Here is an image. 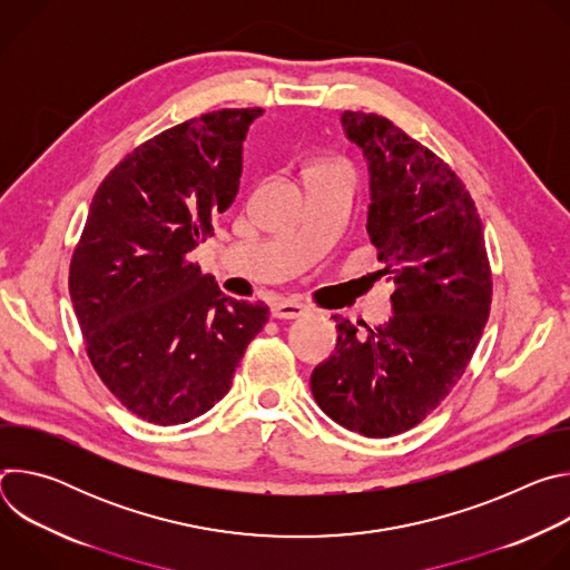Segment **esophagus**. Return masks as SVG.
Wrapping results in <instances>:
<instances>
[{
  "mask_svg": "<svg viewBox=\"0 0 570 570\" xmlns=\"http://www.w3.org/2000/svg\"><path fill=\"white\" fill-rule=\"evenodd\" d=\"M271 311H273V317L295 320V317H302L306 313V306L299 304V302H293V299H279L271 306Z\"/></svg>",
  "mask_w": 570,
  "mask_h": 570,
  "instance_id": "1",
  "label": "esophagus"
}]
</instances>
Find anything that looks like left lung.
I'll use <instances>...</instances> for the list:
<instances>
[{"instance_id":"1","label":"left lung","mask_w":570,"mask_h":570,"mask_svg":"<svg viewBox=\"0 0 570 570\" xmlns=\"http://www.w3.org/2000/svg\"><path fill=\"white\" fill-rule=\"evenodd\" d=\"M367 159V234L376 279L394 284L387 322L358 334L334 315L336 352L311 374L324 415L365 438L420 424L464 374L492 304V273L475 205L449 165L390 119L343 112ZM363 324V322H358Z\"/></svg>"}]
</instances>
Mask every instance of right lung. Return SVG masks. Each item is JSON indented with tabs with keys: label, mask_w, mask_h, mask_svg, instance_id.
<instances>
[{
	"label": "right lung",
	"mask_w": 570,
	"mask_h": 570,
	"mask_svg": "<svg viewBox=\"0 0 570 570\" xmlns=\"http://www.w3.org/2000/svg\"><path fill=\"white\" fill-rule=\"evenodd\" d=\"M259 115L218 110L159 132L92 198L69 295L97 374L144 422L176 426L214 409L268 322L264 302L225 295L189 259L236 198Z\"/></svg>",
	"instance_id": "1"
}]
</instances>
